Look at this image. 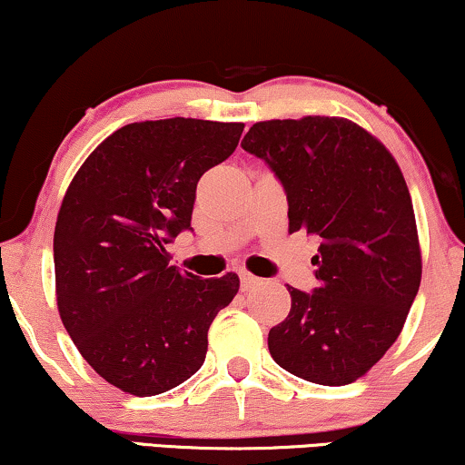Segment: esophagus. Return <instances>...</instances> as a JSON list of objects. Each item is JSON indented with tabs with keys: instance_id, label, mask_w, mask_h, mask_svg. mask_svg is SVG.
I'll return each mask as SVG.
<instances>
[{
	"instance_id": "esophagus-1",
	"label": "esophagus",
	"mask_w": 465,
	"mask_h": 465,
	"mask_svg": "<svg viewBox=\"0 0 465 465\" xmlns=\"http://www.w3.org/2000/svg\"><path fill=\"white\" fill-rule=\"evenodd\" d=\"M239 279H241V290H252V288H256V285H260V282H262V279L252 275V272H247V271H241Z\"/></svg>"
}]
</instances>
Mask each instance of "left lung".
I'll return each instance as SVG.
<instances>
[{"label": "left lung", "instance_id": "obj_1", "mask_svg": "<svg viewBox=\"0 0 465 465\" xmlns=\"http://www.w3.org/2000/svg\"><path fill=\"white\" fill-rule=\"evenodd\" d=\"M241 148L282 182L290 232L320 237L317 288L288 285L290 315L269 332L272 360L311 383H353L396 342L421 283L402 171L377 137L336 116L256 123Z\"/></svg>", "mask_w": 465, "mask_h": 465}]
</instances>
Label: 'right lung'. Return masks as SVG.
I'll return each mask as SVG.
<instances>
[{
  "label": "right lung",
  "instance_id": "1",
  "mask_svg": "<svg viewBox=\"0 0 465 465\" xmlns=\"http://www.w3.org/2000/svg\"><path fill=\"white\" fill-rule=\"evenodd\" d=\"M243 123L145 120L112 133L69 183L54 226L61 322L93 371L145 398L205 361L207 330L239 292L169 264L193 231L196 183L237 148Z\"/></svg>",
  "mask_w": 465,
  "mask_h": 465
}]
</instances>
